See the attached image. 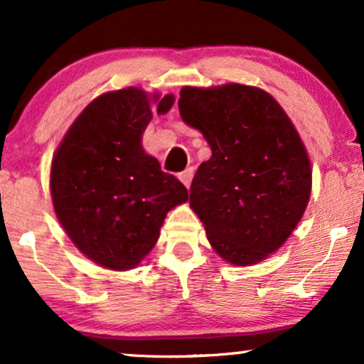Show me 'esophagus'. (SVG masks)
Returning a JSON list of instances; mask_svg holds the SVG:
<instances>
[{
  "instance_id": "esophagus-1",
  "label": "esophagus",
  "mask_w": 364,
  "mask_h": 364,
  "mask_svg": "<svg viewBox=\"0 0 364 364\" xmlns=\"http://www.w3.org/2000/svg\"><path fill=\"white\" fill-rule=\"evenodd\" d=\"M179 179H181L183 185H185L186 188H190V185H191V179H193V169L188 168L186 171H183V173L179 174Z\"/></svg>"
}]
</instances>
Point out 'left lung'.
Masks as SVG:
<instances>
[{
  "instance_id": "obj_1",
  "label": "left lung",
  "mask_w": 364,
  "mask_h": 364,
  "mask_svg": "<svg viewBox=\"0 0 364 364\" xmlns=\"http://www.w3.org/2000/svg\"><path fill=\"white\" fill-rule=\"evenodd\" d=\"M179 114L210 145L190 207L223 260L248 267L277 252L311 195V164L298 129L269 92L243 83L183 87Z\"/></svg>"
}]
</instances>
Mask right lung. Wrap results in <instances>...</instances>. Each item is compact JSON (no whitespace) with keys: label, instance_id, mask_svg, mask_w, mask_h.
Returning a JSON list of instances; mask_svg holds the SVG:
<instances>
[{"label":"right lung","instance_id":"obj_1","mask_svg":"<svg viewBox=\"0 0 364 364\" xmlns=\"http://www.w3.org/2000/svg\"><path fill=\"white\" fill-rule=\"evenodd\" d=\"M173 104V94L139 87L106 92L54 152V212L73 245L102 269H135L156 246L168 212L188 200L186 188L141 147L152 112L166 114Z\"/></svg>","mask_w":364,"mask_h":364}]
</instances>
